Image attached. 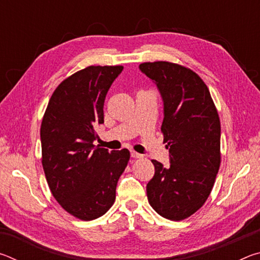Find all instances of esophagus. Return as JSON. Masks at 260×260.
Segmentation results:
<instances>
[{"instance_id":"1","label":"esophagus","mask_w":260,"mask_h":260,"mask_svg":"<svg viewBox=\"0 0 260 260\" xmlns=\"http://www.w3.org/2000/svg\"><path fill=\"white\" fill-rule=\"evenodd\" d=\"M131 156L133 157V158H142L143 156L141 155V153H138V152H135V151H131Z\"/></svg>"}]
</instances>
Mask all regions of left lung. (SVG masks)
<instances>
[{
    "mask_svg": "<svg viewBox=\"0 0 260 260\" xmlns=\"http://www.w3.org/2000/svg\"><path fill=\"white\" fill-rule=\"evenodd\" d=\"M164 101L161 133L171 165L152 159L155 175L147 184L149 204L166 219L180 221L208 200L221 162L220 119L208 86L183 65L158 60L140 64Z\"/></svg>",
    "mask_w": 260,
    "mask_h": 260,
    "instance_id": "left-lung-1",
    "label": "left lung"
}]
</instances>
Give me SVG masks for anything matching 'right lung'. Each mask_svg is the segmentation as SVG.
Here are the masks:
<instances>
[{"label":"right lung","instance_id":"add662e5","mask_svg":"<svg viewBox=\"0 0 260 260\" xmlns=\"http://www.w3.org/2000/svg\"><path fill=\"white\" fill-rule=\"evenodd\" d=\"M124 67H87L61 81L41 122L42 167L55 200L74 218L89 221L111 208L127 149L95 147L96 126L104 122V100Z\"/></svg>","mask_w":260,"mask_h":260}]
</instances>
